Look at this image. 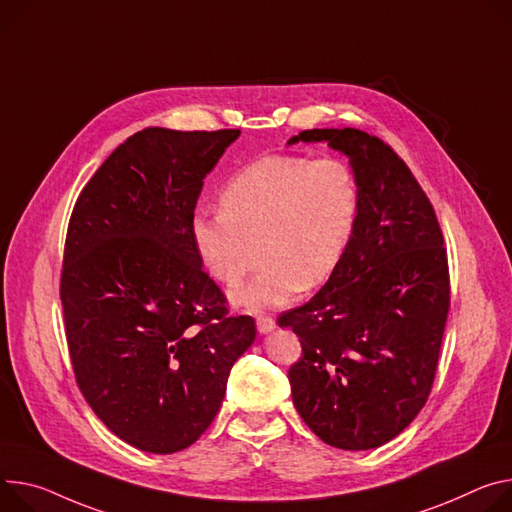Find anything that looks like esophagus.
<instances>
[{"label":"esophagus","instance_id":"34e87169","mask_svg":"<svg viewBox=\"0 0 512 512\" xmlns=\"http://www.w3.org/2000/svg\"><path fill=\"white\" fill-rule=\"evenodd\" d=\"M257 329H259V333L261 335H267V333H271L273 329H275V320L271 318V316H257Z\"/></svg>","mask_w":512,"mask_h":512}]
</instances>
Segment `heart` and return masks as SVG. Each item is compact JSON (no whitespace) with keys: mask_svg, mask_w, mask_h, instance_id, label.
<instances>
[{"mask_svg":"<svg viewBox=\"0 0 512 512\" xmlns=\"http://www.w3.org/2000/svg\"><path fill=\"white\" fill-rule=\"evenodd\" d=\"M220 208L192 216V245L226 288L243 282L259 247L265 267L232 302L261 312L290 304L337 271L355 230L359 190L353 169L337 157L277 153L232 173Z\"/></svg>","mask_w":512,"mask_h":512,"instance_id":"b5f03b06","label":"heart"}]
</instances>
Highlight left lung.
Wrapping results in <instances>:
<instances>
[{"mask_svg": "<svg viewBox=\"0 0 512 512\" xmlns=\"http://www.w3.org/2000/svg\"><path fill=\"white\" fill-rule=\"evenodd\" d=\"M296 143H327L349 159L359 210L329 282L277 318L302 343L292 400L324 443L374 449L414 421L435 380L449 312L443 235L421 185L378 136L312 128Z\"/></svg>", "mask_w": 512, "mask_h": 512, "instance_id": "8db88e82", "label": "left lung"}]
</instances>
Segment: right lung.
Segmentation results:
<instances>
[{
	"instance_id": "right-lung-1",
	"label": "right lung",
	"mask_w": 512,
	"mask_h": 512,
	"mask_svg": "<svg viewBox=\"0 0 512 512\" xmlns=\"http://www.w3.org/2000/svg\"><path fill=\"white\" fill-rule=\"evenodd\" d=\"M239 134H132L69 220L61 302L75 378L100 421L141 451L196 443L255 341V320L228 314L190 237L204 177Z\"/></svg>"
}]
</instances>
